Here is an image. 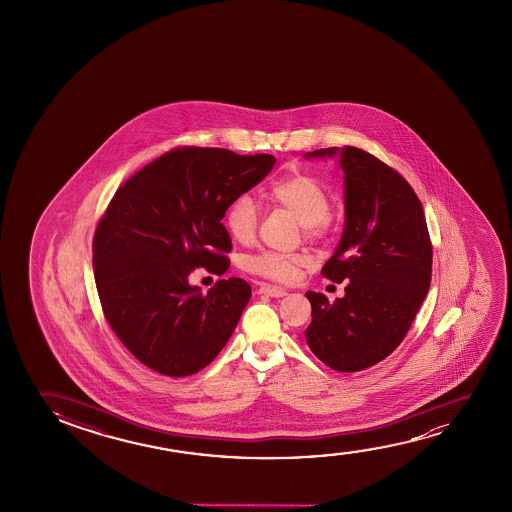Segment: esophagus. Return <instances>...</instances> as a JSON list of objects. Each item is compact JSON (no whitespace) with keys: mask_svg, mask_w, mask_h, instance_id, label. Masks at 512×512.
Instances as JSON below:
<instances>
[{"mask_svg":"<svg viewBox=\"0 0 512 512\" xmlns=\"http://www.w3.org/2000/svg\"><path fill=\"white\" fill-rule=\"evenodd\" d=\"M257 294L271 295V297H283V295H287V290L280 287H271V285H259Z\"/></svg>","mask_w":512,"mask_h":512,"instance_id":"1","label":"esophagus"}]
</instances>
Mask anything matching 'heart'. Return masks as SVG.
<instances>
[{
  "label": "heart",
  "instance_id": "1",
  "mask_svg": "<svg viewBox=\"0 0 512 512\" xmlns=\"http://www.w3.org/2000/svg\"><path fill=\"white\" fill-rule=\"evenodd\" d=\"M269 201L290 211L299 222L302 232L308 239L322 238L329 222L330 196L322 183L304 173L280 178L267 189ZM259 224V210L248 196H239L225 211V227L232 239L239 243L252 241ZM246 269L266 280L288 283L295 278L299 269V259L294 255L278 252H259L250 255L245 262Z\"/></svg>",
  "mask_w": 512,
  "mask_h": 512
}]
</instances>
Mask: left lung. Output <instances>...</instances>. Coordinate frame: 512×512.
Instances as JSON below:
<instances>
[{"label":"left lung","instance_id":"8db88e82","mask_svg":"<svg viewBox=\"0 0 512 512\" xmlns=\"http://www.w3.org/2000/svg\"><path fill=\"white\" fill-rule=\"evenodd\" d=\"M344 171L343 238L322 274L348 281L343 299L306 292L309 350L339 372L364 371L402 343L432 280V241L420 199L399 171L362 148H322Z\"/></svg>","mask_w":512,"mask_h":512}]
</instances>
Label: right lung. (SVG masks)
<instances>
[{
    "label": "right lung",
    "mask_w": 512,
    "mask_h": 512,
    "mask_svg": "<svg viewBox=\"0 0 512 512\" xmlns=\"http://www.w3.org/2000/svg\"><path fill=\"white\" fill-rule=\"evenodd\" d=\"M273 155L178 147L122 183L92 239L99 301L127 350L155 372L183 378L213 362L252 295L241 278L190 287L197 267L224 274L236 197L273 169Z\"/></svg>",
    "instance_id": "right-lung-1"
}]
</instances>
